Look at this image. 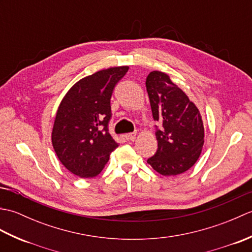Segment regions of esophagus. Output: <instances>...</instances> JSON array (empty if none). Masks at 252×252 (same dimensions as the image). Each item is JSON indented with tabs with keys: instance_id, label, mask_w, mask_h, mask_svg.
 Listing matches in <instances>:
<instances>
[{
	"instance_id": "34e87169",
	"label": "esophagus",
	"mask_w": 252,
	"mask_h": 252,
	"mask_svg": "<svg viewBox=\"0 0 252 252\" xmlns=\"http://www.w3.org/2000/svg\"><path fill=\"white\" fill-rule=\"evenodd\" d=\"M136 137V133H127V134H125V138L126 141H134Z\"/></svg>"
}]
</instances>
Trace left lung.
Here are the masks:
<instances>
[{
	"instance_id": "left-lung-1",
	"label": "left lung",
	"mask_w": 252,
	"mask_h": 252,
	"mask_svg": "<svg viewBox=\"0 0 252 252\" xmlns=\"http://www.w3.org/2000/svg\"><path fill=\"white\" fill-rule=\"evenodd\" d=\"M146 90L155 121L158 148L147 163L164 176L190 169L199 158L205 143V127L197 106L169 74L154 70L146 78Z\"/></svg>"
}]
</instances>
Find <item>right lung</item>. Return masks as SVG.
I'll use <instances>...</instances> for the list:
<instances>
[{
    "instance_id": "obj_1",
    "label": "right lung",
    "mask_w": 252,
    "mask_h": 252,
    "mask_svg": "<svg viewBox=\"0 0 252 252\" xmlns=\"http://www.w3.org/2000/svg\"><path fill=\"white\" fill-rule=\"evenodd\" d=\"M127 66L96 71L74 83L57 108L52 144L68 171L83 179L98 175L118 143L108 133L110 98Z\"/></svg>"
}]
</instances>
